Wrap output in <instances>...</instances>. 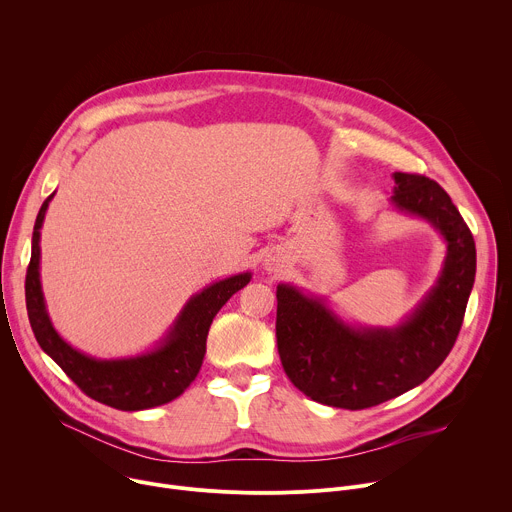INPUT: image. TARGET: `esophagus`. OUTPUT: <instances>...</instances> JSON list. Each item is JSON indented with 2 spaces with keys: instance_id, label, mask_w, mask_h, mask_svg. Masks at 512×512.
<instances>
[{
  "instance_id": "34e87169",
  "label": "esophagus",
  "mask_w": 512,
  "mask_h": 512,
  "mask_svg": "<svg viewBox=\"0 0 512 512\" xmlns=\"http://www.w3.org/2000/svg\"><path fill=\"white\" fill-rule=\"evenodd\" d=\"M265 267H267V271H271V273H279V271L285 267V261L279 259V257H271V259H265Z\"/></svg>"
}]
</instances>
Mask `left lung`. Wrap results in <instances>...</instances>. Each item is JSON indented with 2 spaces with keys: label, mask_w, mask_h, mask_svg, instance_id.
<instances>
[{
  "label": "left lung",
  "mask_w": 512,
  "mask_h": 512,
  "mask_svg": "<svg viewBox=\"0 0 512 512\" xmlns=\"http://www.w3.org/2000/svg\"><path fill=\"white\" fill-rule=\"evenodd\" d=\"M391 204L423 218L446 243L444 267L397 326H352L324 298L277 285V350L283 371L310 399L367 409L421 385L450 354L476 275V247L448 192L419 174L395 172Z\"/></svg>",
  "instance_id": "obj_1"
}]
</instances>
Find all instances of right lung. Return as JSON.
I'll return each mask as SVG.
<instances>
[{"mask_svg":"<svg viewBox=\"0 0 512 512\" xmlns=\"http://www.w3.org/2000/svg\"><path fill=\"white\" fill-rule=\"evenodd\" d=\"M50 194L32 233V257L26 273V308L30 326L40 348L75 381L91 399L121 409H152L180 397L196 379L204 352L208 328L233 294L251 281V271L218 279L194 294L166 336L148 352L125 358H95L72 348L52 326L40 281V229L48 210Z\"/></svg>","mask_w":512,"mask_h":512,"instance_id":"1","label":"right lung"}]
</instances>
